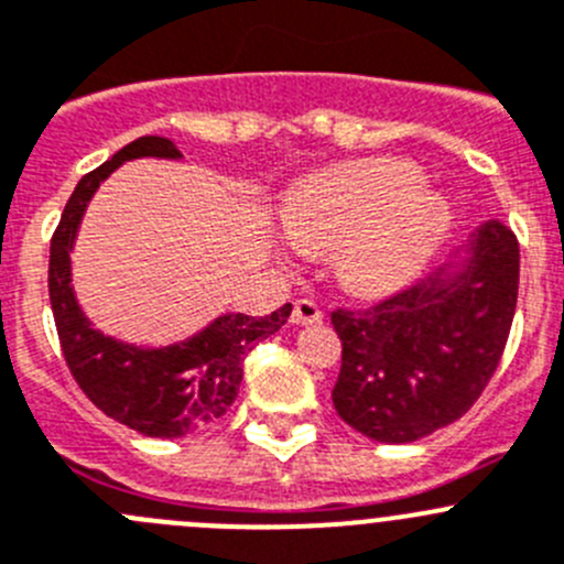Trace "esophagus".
I'll list each match as a JSON object with an SVG mask.
<instances>
[{"instance_id":"1","label":"esophagus","mask_w":564,"mask_h":564,"mask_svg":"<svg viewBox=\"0 0 564 564\" xmlns=\"http://www.w3.org/2000/svg\"><path fill=\"white\" fill-rule=\"evenodd\" d=\"M321 321H324V313H321V307L315 302L302 299V302L293 304V315H291L293 326H313V324H321Z\"/></svg>"}]
</instances>
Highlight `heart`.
I'll return each instance as SVG.
<instances>
[{
	"mask_svg": "<svg viewBox=\"0 0 564 564\" xmlns=\"http://www.w3.org/2000/svg\"><path fill=\"white\" fill-rule=\"evenodd\" d=\"M288 235L307 249H332L346 291L388 296L415 282L452 232L448 198L404 160L366 158L326 165L288 193Z\"/></svg>",
	"mask_w": 564,
	"mask_h": 564,
	"instance_id": "obj_1",
	"label": "heart"
}]
</instances>
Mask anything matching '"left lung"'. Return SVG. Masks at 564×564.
<instances>
[{
  "instance_id": "obj_1",
  "label": "left lung",
  "mask_w": 564,
  "mask_h": 564,
  "mask_svg": "<svg viewBox=\"0 0 564 564\" xmlns=\"http://www.w3.org/2000/svg\"><path fill=\"white\" fill-rule=\"evenodd\" d=\"M518 240L487 221L457 260L362 313H332L343 366L332 401L377 443H415L474 406L507 346L518 304Z\"/></svg>"
}]
</instances>
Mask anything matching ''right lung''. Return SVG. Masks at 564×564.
<instances>
[{
	"instance_id": "right-lung-1",
	"label": "right lung",
	"mask_w": 564,
	"mask_h": 564,
	"mask_svg": "<svg viewBox=\"0 0 564 564\" xmlns=\"http://www.w3.org/2000/svg\"><path fill=\"white\" fill-rule=\"evenodd\" d=\"M182 160L174 141L143 135L118 149L74 187L50 249V302L63 357L83 393L112 421L147 437H185L216 423L238 399L243 359L291 318V304L265 318L224 313L205 329L169 346H138L105 335L79 307L72 285V251L88 202L101 182L130 160Z\"/></svg>"
}]
</instances>
